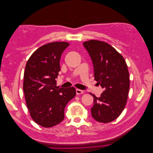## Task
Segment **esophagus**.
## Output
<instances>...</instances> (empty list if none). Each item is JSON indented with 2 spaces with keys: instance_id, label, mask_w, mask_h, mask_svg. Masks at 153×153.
Segmentation results:
<instances>
[{
  "instance_id": "esophagus-1",
  "label": "esophagus",
  "mask_w": 153,
  "mask_h": 153,
  "mask_svg": "<svg viewBox=\"0 0 153 153\" xmlns=\"http://www.w3.org/2000/svg\"><path fill=\"white\" fill-rule=\"evenodd\" d=\"M76 92L77 94H82L84 93V91L82 90H80V89H76Z\"/></svg>"
}]
</instances>
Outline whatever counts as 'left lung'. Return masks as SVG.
<instances>
[{
    "label": "left lung",
    "instance_id": "left-lung-1",
    "mask_svg": "<svg viewBox=\"0 0 153 153\" xmlns=\"http://www.w3.org/2000/svg\"><path fill=\"white\" fill-rule=\"evenodd\" d=\"M94 67V79L105 91L94 98L92 116L96 121L107 123L117 119L123 111L128 99L129 78L124 59L109 44L98 40L83 43Z\"/></svg>",
    "mask_w": 153,
    "mask_h": 153
}]
</instances>
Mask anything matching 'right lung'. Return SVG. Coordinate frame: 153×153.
<instances>
[{"label": "right lung", "mask_w": 153, "mask_h": 153, "mask_svg": "<svg viewBox=\"0 0 153 153\" xmlns=\"http://www.w3.org/2000/svg\"><path fill=\"white\" fill-rule=\"evenodd\" d=\"M69 45L53 42L41 46L26 64L23 86L26 104L34 121L45 128L62 121L66 105L76 95L73 87L58 89L55 80L62 53Z\"/></svg>", "instance_id": "add662e5"}]
</instances>
